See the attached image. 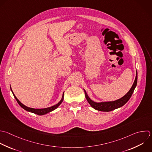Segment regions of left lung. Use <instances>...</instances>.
Masks as SVG:
<instances>
[{
  "mask_svg": "<svg viewBox=\"0 0 152 152\" xmlns=\"http://www.w3.org/2000/svg\"><path fill=\"white\" fill-rule=\"evenodd\" d=\"M137 83V72L136 71V76H135L134 82L131 88L129 90V91L125 95H124L123 97H122L121 98H120L118 100H114V101L96 102L92 100L89 97V96H88V94H87V92L86 91V90L84 89V91L85 93V96H86L87 100L88 101V103L90 104V106L93 108H94V109L99 110V111L109 112V111H112L116 109L122 107L129 100V99H130L131 96H132V94L134 92L135 88L136 87Z\"/></svg>",
  "mask_w": 152,
  "mask_h": 152,
  "instance_id": "obj_1",
  "label": "left lung"
}]
</instances>
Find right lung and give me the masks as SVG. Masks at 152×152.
Masks as SVG:
<instances>
[{
  "mask_svg": "<svg viewBox=\"0 0 152 152\" xmlns=\"http://www.w3.org/2000/svg\"><path fill=\"white\" fill-rule=\"evenodd\" d=\"M11 91L14 96V97L15 98L16 100L17 101L18 103L20 104V106L23 108L24 110L28 111V112H31V113H34L35 114H37L38 115H45V114H47L48 113H49L54 110H55L56 108H58L59 105L62 103L63 100H64V92L63 93V94H62V99L61 100L55 105H53L51 107H46V108H43V109H35V108H32V107H27L26 106V105H24V104H23L18 99L17 97L15 96V95L14 94V92L12 91V90L11 88Z\"/></svg>",
  "mask_w": 152,
  "mask_h": 152,
  "instance_id": "obj_1",
  "label": "right lung"
}]
</instances>
